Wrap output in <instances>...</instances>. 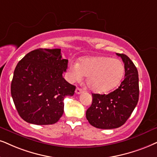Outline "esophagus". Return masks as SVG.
<instances>
[{
  "mask_svg": "<svg viewBox=\"0 0 157 157\" xmlns=\"http://www.w3.org/2000/svg\"><path fill=\"white\" fill-rule=\"evenodd\" d=\"M75 93H76L77 94H80L81 93H82V89L80 88H77L76 90H75Z\"/></svg>",
  "mask_w": 157,
  "mask_h": 157,
  "instance_id": "34e87169",
  "label": "esophagus"
}]
</instances>
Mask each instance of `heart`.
Returning a JSON list of instances; mask_svg holds the SVG:
<instances>
[{
	"instance_id": "obj_1",
	"label": "heart",
	"mask_w": 157,
	"mask_h": 157,
	"mask_svg": "<svg viewBox=\"0 0 157 157\" xmlns=\"http://www.w3.org/2000/svg\"><path fill=\"white\" fill-rule=\"evenodd\" d=\"M68 72L71 82L87 76L88 88L95 93H103L117 86L124 75V67L119 59L94 56L82 59L78 64L71 62Z\"/></svg>"
}]
</instances>
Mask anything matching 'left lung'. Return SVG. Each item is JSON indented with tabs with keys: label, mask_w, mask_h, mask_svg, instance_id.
I'll use <instances>...</instances> for the list:
<instances>
[{
	"label": "left lung",
	"mask_w": 157,
	"mask_h": 157,
	"mask_svg": "<svg viewBox=\"0 0 157 157\" xmlns=\"http://www.w3.org/2000/svg\"><path fill=\"white\" fill-rule=\"evenodd\" d=\"M124 64V78L119 88L109 94L92 93L91 106L86 118L91 125L100 129L120 128L136 108L139 98L138 73L128 56L117 53Z\"/></svg>",
	"instance_id": "8db88e82"
}]
</instances>
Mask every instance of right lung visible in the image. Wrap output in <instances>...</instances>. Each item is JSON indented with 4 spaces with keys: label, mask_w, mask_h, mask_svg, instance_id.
<instances>
[{
    "label": "right lung",
    "mask_w": 157,
    "mask_h": 157,
    "mask_svg": "<svg viewBox=\"0 0 157 157\" xmlns=\"http://www.w3.org/2000/svg\"><path fill=\"white\" fill-rule=\"evenodd\" d=\"M68 64L59 48H38L26 54L16 67L11 93L19 116L31 124H52L64 113V98L75 86L63 77Z\"/></svg>",
    "instance_id": "right-lung-1"
}]
</instances>
